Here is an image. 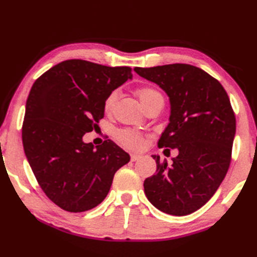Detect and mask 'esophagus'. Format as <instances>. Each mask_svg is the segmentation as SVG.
Returning <instances> with one entry per match:
<instances>
[{
	"instance_id": "34e87169",
	"label": "esophagus",
	"mask_w": 257,
	"mask_h": 257,
	"mask_svg": "<svg viewBox=\"0 0 257 257\" xmlns=\"http://www.w3.org/2000/svg\"><path fill=\"white\" fill-rule=\"evenodd\" d=\"M141 158V155H137V154H133L132 155V161H137Z\"/></svg>"
}]
</instances>
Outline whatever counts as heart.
Returning <instances> with one entry per match:
<instances>
[{
    "instance_id": "heart-1",
    "label": "heart",
    "mask_w": 257,
    "mask_h": 257,
    "mask_svg": "<svg viewBox=\"0 0 257 257\" xmlns=\"http://www.w3.org/2000/svg\"><path fill=\"white\" fill-rule=\"evenodd\" d=\"M135 92L136 95L139 97L140 101L143 102V105L146 107V109H148L149 107L154 105H158V103H162L163 105V102H165L161 92L152 86H139L136 88ZM117 97L118 94L116 90L110 91L106 96L105 100H103V111L106 113H110L113 110L114 105H116L117 101ZM117 139L124 147L134 150L143 148L145 143L143 135L133 129L119 130L117 133Z\"/></svg>"
}]
</instances>
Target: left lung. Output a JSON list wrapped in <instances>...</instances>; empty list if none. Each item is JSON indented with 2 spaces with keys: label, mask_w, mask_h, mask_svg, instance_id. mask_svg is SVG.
<instances>
[{
  "label": "left lung",
  "mask_w": 257,
  "mask_h": 257,
  "mask_svg": "<svg viewBox=\"0 0 257 257\" xmlns=\"http://www.w3.org/2000/svg\"><path fill=\"white\" fill-rule=\"evenodd\" d=\"M135 72L169 96L170 122L158 146L179 150L170 168L152 156L157 171L144 182L147 199L168 214H191L212 198L230 167L236 129L230 98L219 80L189 64L136 67Z\"/></svg>",
  "instance_id": "left-lung-1"
}]
</instances>
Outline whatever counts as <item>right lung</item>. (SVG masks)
<instances>
[{
    "label": "right lung",
    "mask_w": 257,
    "mask_h": 257,
    "mask_svg": "<svg viewBox=\"0 0 257 257\" xmlns=\"http://www.w3.org/2000/svg\"><path fill=\"white\" fill-rule=\"evenodd\" d=\"M133 78L132 68L68 59L40 76L26 100L25 156L47 198L68 212L100 204L118 169L130 160L111 140L96 148L83 136L103 118L109 92Z\"/></svg>",
    "instance_id": "obj_1"
}]
</instances>
